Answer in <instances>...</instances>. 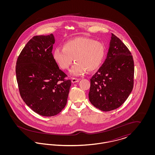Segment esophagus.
<instances>
[{
    "label": "esophagus",
    "instance_id": "obj_1",
    "mask_svg": "<svg viewBox=\"0 0 155 155\" xmlns=\"http://www.w3.org/2000/svg\"><path fill=\"white\" fill-rule=\"evenodd\" d=\"M80 81V79L78 78H71V81L73 83H76V82H78Z\"/></svg>",
    "mask_w": 155,
    "mask_h": 155
}]
</instances>
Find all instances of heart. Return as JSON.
Returning a JSON list of instances; mask_svg holds the SVG:
<instances>
[{
    "label": "heart",
    "instance_id": "1",
    "mask_svg": "<svg viewBox=\"0 0 155 155\" xmlns=\"http://www.w3.org/2000/svg\"><path fill=\"white\" fill-rule=\"evenodd\" d=\"M53 59L61 69L67 70L76 63L70 71L75 76L97 70L105 56L104 46L94 39L78 37L65 42L63 48H57L53 54Z\"/></svg>",
    "mask_w": 155,
    "mask_h": 155
}]
</instances>
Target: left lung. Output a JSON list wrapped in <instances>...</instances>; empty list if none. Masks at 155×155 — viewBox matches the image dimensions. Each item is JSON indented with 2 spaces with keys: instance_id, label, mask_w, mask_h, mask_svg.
<instances>
[{
  "instance_id": "1",
  "label": "left lung",
  "mask_w": 155,
  "mask_h": 155,
  "mask_svg": "<svg viewBox=\"0 0 155 155\" xmlns=\"http://www.w3.org/2000/svg\"><path fill=\"white\" fill-rule=\"evenodd\" d=\"M134 76L131 52L118 37L111 34L107 58L90 80L89 101L103 111L117 109L133 90Z\"/></svg>"
}]
</instances>
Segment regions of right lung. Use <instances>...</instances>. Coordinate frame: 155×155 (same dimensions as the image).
Listing matches in <instances>:
<instances>
[{"label":"right lung","instance_id":"add662e5","mask_svg":"<svg viewBox=\"0 0 155 155\" xmlns=\"http://www.w3.org/2000/svg\"><path fill=\"white\" fill-rule=\"evenodd\" d=\"M54 41L52 34L32 37L22 49L15 66L22 100L34 111L46 117L55 116L64 108L71 85L53 59Z\"/></svg>","mask_w":155,"mask_h":155}]
</instances>
